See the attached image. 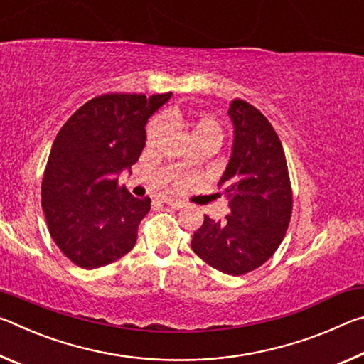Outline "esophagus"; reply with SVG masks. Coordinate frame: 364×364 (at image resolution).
I'll return each mask as SVG.
<instances>
[{
	"mask_svg": "<svg viewBox=\"0 0 364 364\" xmlns=\"http://www.w3.org/2000/svg\"><path fill=\"white\" fill-rule=\"evenodd\" d=\"M164 202L167 205H170V207H173V208H183L184 207V204L181 200H175V199H170V197H165L164 199Z\"/></svg>",
	"mask_w": 364,
	"mask_h": 364,
	"instance_id": "obj_1",
	"label": "esophagus"
}]
</instances>
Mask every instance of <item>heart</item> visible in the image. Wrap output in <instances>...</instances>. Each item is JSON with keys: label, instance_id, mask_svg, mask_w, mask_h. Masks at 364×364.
Listing matches in <instances>:
<instances>
[{"label": "heart", "instance_id": "b5f03b06", "mask_svg": "<svg viewBox=\"0 0 364 364\" xmlns=\"http://www.w3.org/2000/svg\"><path fill=\"white\" fill-rule=\"evenodd\" d=\"M162 121L168 127H181L189 133L193 144L200 143V141H213V143H220L221 139V128L220 123L210 115L205 114H193L186 115L178 109H170L167 112L162 114L160 120L152 122L149 128H147V139L156 141L160 133H162Z\"/></svg>", "mask_w": 364, "mask_h": 364}]
</instances>
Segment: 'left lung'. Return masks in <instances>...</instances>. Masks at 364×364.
Listing matches in <instances>:
<instances>
[{"instance_id":"obj_1","label":"left lung","mask_w":364,"mask_h":364,"mask_svg":"<svg viewBox=\"0 0 364 364\" xmlns=\"http://www.w3.org/2000/svg\"><path fill=\"white\" fill-rule=\"evenodd\" d=\"M231 157L218 186L230 199L225 221L204 217L191 247L221 273L239 276L255 269L284 239L292 213V191L282 144L260 110L232 100Z\"/></svg>"}]
</instances>
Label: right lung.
<instances>
[{"label":"right lung","instance_id":"1","mask_svg":"<svg viewBox=\"0 0 364 364\" xmlns=\"http://www.w3.org/2000/svg\"><path fill=\"white\" fill-rule=\"evenodd\" d=\"M171 93L102 95L83 104L60 128L41 184V205L63 254L93 269L119 260L136 244L151 199L117 186L146 146V123Z\"/></svg>","mask_w":364,"mask_h":364}]
</instances>
